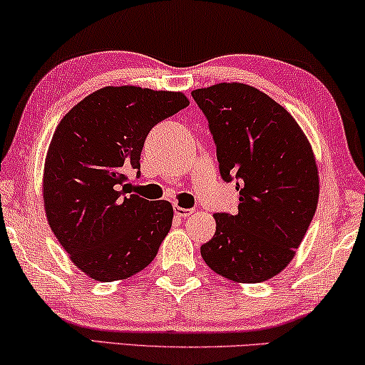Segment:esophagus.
<instances>
[{"label": "esophagus", "mask_w": 365, "mask_h": 365, "mask_svg": "<svg viewBox=\"0 0 365 365\" xmlns=\"http://www.w3.org/2000/svg\"><path fill=\"white\" fill-rule=\"evenodd\" d=\"M192 209H184V207H179V205H175V214L178 217H189L190 214H192Z\"/></svg>", "instance_id": "esophagus-1"}]
</instances>
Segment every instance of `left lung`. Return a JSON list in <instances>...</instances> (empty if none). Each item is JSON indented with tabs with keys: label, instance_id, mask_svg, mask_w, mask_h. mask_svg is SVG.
<instances>
[{
	"label": "left lung",
	"instance_id": "8db88e82",
	"mask_svg": "<svg viewBox=\"0 0 365 365\" xmlns=\"http://www.w3.org/2000/svg\"><path fill=\"white\" fill-rule=\"evenodd\" d=\"M209 120L225 181L237 178L235 215L215 214V235L200 246L212 271L243 284L264 282L287 267L304 240L319 195L312 145L292 115L257 88L218 83L194 89Z\"/></svg>",
	"mask_w": 365,
	"mask_h": 365
}]
</instances>
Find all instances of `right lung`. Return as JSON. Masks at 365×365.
Segmentation results:
<instances>
[{"mask_svg":"<svg viewBox=\"0 0 365 365\" xmlns=\"http://www.w3.org/2000/svg\"><path fill=\"white\" fill-rule=\"evenodd\" d=\"M189 104L182 93L106 86L80 101L55 128L43 166V207L58 243L99 282L147 267L173 223L168 200L132 194L151 127Z\"/></svg>","mask_w":365,"mask_h":365,"instance_id":"1","label":"right lung"}]
</instances>
